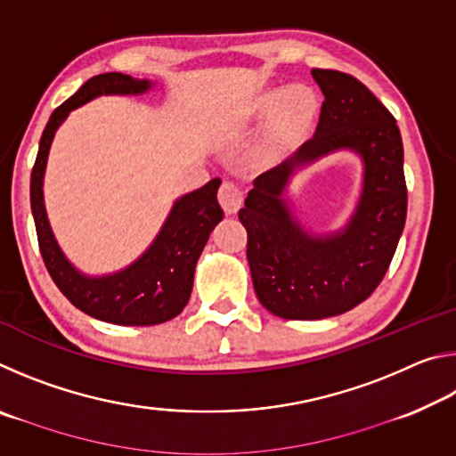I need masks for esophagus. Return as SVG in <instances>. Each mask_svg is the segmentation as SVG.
Wrapping results in <instances>:
<instances>
[{
  "mask_svg": "<svg viewBox=\"0 0 456 456\" xmlns=\"http://www.w3.org/2000/svg\"><path fill=\"white\" fill-rule=\"evenodd\" d=\"M219 203L225 209V213H237L243 203V191L235 183L225 181L219 189Z\"/></svg>",
  "mask_w": 456,
  "mask_h": 456,
  "instance_id": "obj_1",
  "label": "esophagus"
}]
</instances>
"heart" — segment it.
<instances>
[{"label": "heart", "mask_w": 456, "mask_h": 456, "mask_svg": "<svg viewBox=\"0 0 456 456\" xmlns=\"http://www.w3.org/2000/svg\"><path fill=\"white\" fill-rule=\"evenodd\" d=\"M251 117H272L265 149L275 152L296 142L314 125L318 114V98L305 86L269 88L251 100Z\"/></svg>", "instance_id": "b5f03b06"}]
</instances>
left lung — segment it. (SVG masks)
Listing matches in <instances>:
<instances>
[{
	"instance_id": "obj_1",
	"label": "left lung",
	"mask_w": 456,
	"mask_h": 456,
	"mask_svg": "<svg viewBox=\"0 0 456 456\" xmlns=\"http://www.w3.org/2000/svg\"><path fill=\"white\" fill-rule=\"evenodd\" d=\"M323 92L315 134L253 181L239 211L247 261L261 305L285 320H322L352 310L380 285L406 221L404 151L396 120L364 84L338 70H312ZM348 148L365 163L357 211L342 232L303 231L282 191L297 166Z\"/></svg>"
}]
</instances>
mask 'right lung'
Listing matches in <instances>:
<instances>
[{
    "label": "right lung",
    "instance_id": "right-lung-1",
    "mask_svg": "<svg viewBox=\"0 0 456 456\" xmlns=\"http://www.w3.org/2000/svg\"><path fill=\"white\" fill-rule=\"evenodd\" d=\"M149 88V80H136L120 72L90 78L52 112L40 138L29 184L37 243L53 283L84 314L118 326H154L173 320L187 305L197 259L209 241L211 231L223 219L217 200L221 179H213L205 187L176 199L149 249L133 265L102 277L80 273L61 253L45 215L42 184L53 134L74 108L102 94H142Z\"/></svg>",
    "mask_w": 456,
    "mask_h": 456
}]
</instances>
